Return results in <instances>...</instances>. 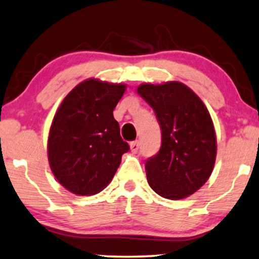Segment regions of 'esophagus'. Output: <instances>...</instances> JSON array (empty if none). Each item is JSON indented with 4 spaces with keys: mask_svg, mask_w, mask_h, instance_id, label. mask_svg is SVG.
<instances>
[{
    "mask_svg": "<svg viewBox=\"0 0 259 259\" xmlns=\"http://www.w3.org/2000/svg\"><path fill=\"white\" fill-rule=\"evenodd\" d=\"M130 148H131V151H132V153H137V151L139 150V142L138 141L132 142L130 144Z\"/></svg>",
    "mask_w": 259,
    "mask_h": 259,
    "instance_id": "obj_1",
    "label": "esophagus"
}]
</instances>
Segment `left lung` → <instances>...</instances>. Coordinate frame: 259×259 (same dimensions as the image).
I'll return each instance as SVG.
<instances>
[{"label": "left lung", "instance_id": "obj_1", "mask_svg": "<svg viewBox=\"0 0 259 259\" xmlns=\"http://www.w3.org/2000/svg\"><path fill=\"white\" fill-rule=\"evenodd\" d=\"M137 92L154 109L162 133L159 153L145 163L148 183L165 199H184L213 171L217 138L211 115L182 82L143 83Z\"/></svg>", "mask_w": 259, "mask_h": 259}]
</instances>
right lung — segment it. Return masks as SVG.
<instances>
[{
    "mask_svg": "<svg viewBox=\"0 0 259 259\" xmlns=\"http://www.w3.org/2000/svg\"><path fill=\"white\" fill-rule=\"evenodd\" d=\"M126 84L88 78L70 91L52 121L47 142L52 173L76 195H93L111 182L130 150L112 111Z\"/></svg>",
    "mask_w": 259,
    "mask_h": 259,
    "instance_id": "add662e5",
    "label": "right lung"
}]
</instances>
